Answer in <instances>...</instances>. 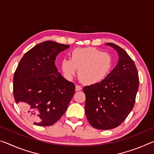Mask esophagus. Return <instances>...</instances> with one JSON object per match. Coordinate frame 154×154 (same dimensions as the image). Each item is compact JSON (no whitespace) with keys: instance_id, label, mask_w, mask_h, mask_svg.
<instances>
[{"instance_id":"1","label":"esophagus","mask_w":154,"mask_h":154,"mask_svg":"<svg viewBox=\"0 0 154 154\" xmlns=\"http://www.w3.org/2000/svg\"><path fill=\"white\" fill-rule=\"evenodd\" d=\"M82 89V87L80 86V85H75V91H79Z\"/></svg>"}]
</instances>
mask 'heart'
<instances>
[{"instance_id":"heart-1","label":"heart","mask_w":154,"mask_h":154,"mask_svg":"<svg viewBox=\"0 0 154 154\" xmlns=\"http://www.w3.org/2000/svg\"><path fill=\"white\" fill-rule=\"evenodd\" d=\"M71 55V59L64 58L62 62V69L68 79H72L79 70V77L83 83L96 84L111 71L113 60L110 54L94 48L75 49Z\"/></svg>"}]
</instances>
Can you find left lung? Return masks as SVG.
Wrapping results in <instances>:
<instances>
[{"mask_svg": "<svg viewBox=\"0 0 154 154\" xmlns=\"http://www.w3.org/2000/svg\"><path fill=\"white\" fill-rule=\"evenodd\" d=\"M105 45L118 52V63L102 82L83 89L88 120L100 130L115 128L125 120L133 108L139 85L137 67L126 51L114 43Z\"/></svg>", "mask_w": 154, "mask_h": 154, "instance_id": "left-lung-1", "label": "left lung"}]
</instances>
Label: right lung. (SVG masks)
<instances>
[{"mask_svg":"<svg viewBox=\"0 0 154 154\" xmlns=\"http://www.w3.org/2000/svg\"><path fill=\"white\" fill-rule=\"evenodd\" d=\"M47 41L35 45L20 61L14 77V95L26 118L48 126L61 118L75 94V85L58 72L56 56L69 48Z\"/></svg>","mask_w":154,"mask_h":154,"instance_id":"obj_1","label":"right lung"}]
</instances>
